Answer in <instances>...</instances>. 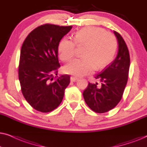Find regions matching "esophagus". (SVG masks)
<instances>
[{
    "label": "esophagus",
    "mask_w": 147,
    "mask_h": 147,
    "mask_svg": "<svg viewBox=\"0 0 147 147\" xmlns=\"http://www.w3.org/2000/svg\"><path fill=\"white\" fill-rule=\"evenodd\" d=\"M78 78H76V77H73V76H71V77L70 78V80H71V82H76V80H78Z\"/></svg>",
    "instance_id": "34e87169"
}]
</instances>
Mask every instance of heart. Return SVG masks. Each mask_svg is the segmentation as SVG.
Returning <instances> with one entry per match:
<instances>
[{
  "mask_svg": "<svg viewBox=\"0 0 147 147\" xmlns=\"http://www.w3.org/2000/svg\"><path fill=\"white\" fill-rule=\"evenodd\" d=\"M73 39L65 37L59 45V57L68 61L75 55L76 45H84L82 56L72 60L63 67L65 73L76 76L90 74L100 69L113 59L117 49V40L110 32L100 27L88 26L76 32Z\"/></svg>",
  "mask_w": 147,
  "mask_h": 147,
  "instance_id": "obj_1",
  "label": "heart"
}]
</instances>
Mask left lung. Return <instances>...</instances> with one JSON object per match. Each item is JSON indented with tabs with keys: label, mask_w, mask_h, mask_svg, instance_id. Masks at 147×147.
<instances>
[{
	"label": "left lung",
	"mask_w": 147,
	"mask_h": 147,
	"mask_svg": "<svg viewBox=\"0 0 147 147\" xmlns=\"http://www.w3.org/2000/svg\"><path fill=\"white\" fill-rule=\"evenodd\" d=\"M118 51L115 59L96 76L100 84H88L83 92L86 103L97 113H104L114 108L121 100L127 84L130 55L127 45L119 33L114 31Z\"/></svg>",
	"instance_id": "obj_1"
}]
</instances>
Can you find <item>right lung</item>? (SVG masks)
I'll use <instances>...</instances> for the list:
<instances>
[{"label": "right lung", "mask_w": 147, "mask_h": 147, "mask_svg": "<svg viewBox=\"0 0 147 147\" xmlns=\"http://www.w3.org/2000/svg\"><path fill=\"white\" fill-rule=\"evenodd\" d=\"M71 28L51 24L41 25L28 35L22 45L19 65L21 92L37 111L49 112L57 108L69 85V75L57 76L60 67L58 46Z\"/></svg>", "instance_id": "1"}]
</instances>
